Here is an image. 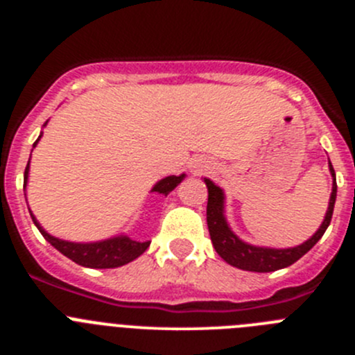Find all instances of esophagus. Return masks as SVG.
Masks as SVG:
<instances>
[{
  "mask_svg": "<svg viewBox=\"0 0 355 355\" xmlns=\"http://www.w3.org/2000/svg\"><path fill=\"white\" fill-rule=\"evenodd\" d=\"M194 168H196V171H202V170H207V168H211V164L204 159H198L194 163Z\"/></svg>",
  "mask_w": 355,
  "mask_h": 355,
  "instance_id": "obj_1",
  "label": "esophagus"
}]
</instances>
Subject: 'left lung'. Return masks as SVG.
Masks as SVG:
<instances>
[{"mask_svg": "<svg viewBox=\"0 0 355 355\" xmlns=\"http://www.w3.org/2000/svg\"><path fill=\"white\" fill-rule=\"evenodd\" d=\"M330 171L333 177V191L324 221L321 223L320 230L309 241L304 242L302 245L292 247V249H264V247H254L242 242L228 228L227 220L223 216V192L213 182L204 178L207 187V228H209L211 242H213L216 252L232 266L245 271H257V273H270V271L282 270V268H287L290 264L295 263V261H299L304 254L309 252L314 244L323 237V234L327 232L328 225L331 221L333 207H335L336 199V178L331 163Z\"/></svg>", "mask_w": 355, "mask_h": 355, "instance_id": "obj_1", "label": "left lung"}]
</instances>
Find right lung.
I'll use <instances>...</instances> for the list:
<instances>
[{
    "instance_id": "1",
    "label": "right lung",
    "mask_w": 355,
    "mask_h": 355,
    "mask_svg": "<svg viewBox=\"0 0 355 355\" xmlns=\"http://www.w3.org/2000/svg\"><path fill=\"white\" fill-rule=\"evenodd\" d=\"M39 139H41V135H39ZM37 141L34 142V146L37 144ZM27 175L28 163L27 166H25L24 185L27 184ZM182 180H184V175H180V177L171 175V177H166L161 182H157L155 187H153V192H159V194L168 196ZM31 216L32 221L35 223V227H37L39 232L42 234V237H44L49 244L55 247V249H58L63 256L68 257V259H71L73 263L85 268H99V270H101V268L123 266V264L137 259V257L141 256V254H144L146 249L149 247V242H135L128 237L110 239V241L94 242V244H75V242L60 241V239L51 237L48 232L42 230V227L37 223L34 214L31 213Z\"/></svg>"
}]
</instances>
